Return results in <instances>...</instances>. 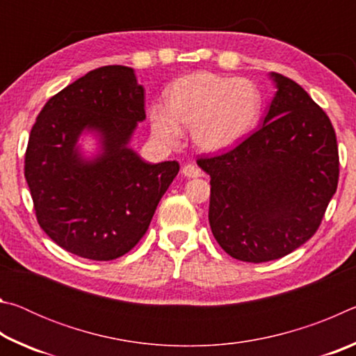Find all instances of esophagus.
Here are the masks:
<instances>
[{"instance_id": "esophagus-1", "label": "esophagus", "mask_w": 356, "mask_h": 356, "mask_svg": "<svg viewBox=\"0 0 356 356\" xmlns=\"http://www.w3.org/2000/svg\"><path fill=\"white\" fill-rule=\"evenodd\" d=\"M182 174H184L185 177H188V179H195V177H201L202 176V171L197 166L190 163V165H185L182 168Z\"/></svg>"}]
</instances>
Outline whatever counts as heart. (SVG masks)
Masks as SVG:
<instances>
[{"label": "heart", "instance_id": "obj_1", "mask_svg": "<svg viewBox=\"0 0 356 356\" xmlns=\"http://www.w3.org/2000/svg\"><path fill=\"white\" fill-rule=\"evenodd\" d=\"M262 94L245 78L197 72L174 81L165 105L149 108L150 131L156 141L172 147L190 129L191 141L204 152H218L242 141L259 122Z\"/></svg>", "mask_w": 356, "mask_h": 356}]
</instances>
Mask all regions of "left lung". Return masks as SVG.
I'll use <instances>...</instances> for the list:
<instances>
[{"mask_svg": "<svg viewBox=\"0 0 356 356\" xmlns=\"http://www.w3.org/2000/svg\"><path fill=\"white\" fill-rule=\"evenodd\" d=\"M270 78L276 92L261 127L227 152L197 160L210 176L213 237L229 256L254 264L308 242L339 179L327 114L291 78Z\"/></svg>", "mask_w": 356, "mask_h": 356, "instance_id": "obj_1", "label": "left lung"}]
</instances>
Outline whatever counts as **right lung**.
Masks as SVG:
<instances>
[{
    "mask_svg": "<svg viewBox=\"0 0 356 356\" xmlns=\"http://www.w3.org/2000/svg\"><path fill=\"white\" fill-rule=\"evenodd\" d=\"M144 119V88L125 65L88 72L42 108L25 177L40 227L65 251L113 261L146 234L179 163H146L129 146ZM86 131L99 140L92 159L77 146Z\"/></svg>",
    "mask_w": 356,
    "mask_h": 356,
    "instance_id": "1",
    "label": "right lung"
}]
</instances>
